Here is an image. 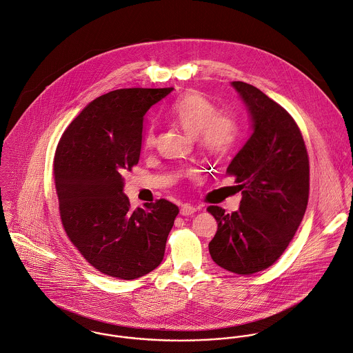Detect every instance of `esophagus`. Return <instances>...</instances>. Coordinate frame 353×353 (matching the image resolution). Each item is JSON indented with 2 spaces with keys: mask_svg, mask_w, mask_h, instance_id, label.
<instances>
[{
  "mask_svg": "<svg viewBox=\"0 0 353 353\" xmlns=\"http://www.w3.org/2000/svg\"><path fill=\"white\" fill-rule=\"evenodd\" d=\"M196 208L195 206H191V205H188V203H185V205H183L181 206V209H180V214L181 215H185V216H188V215H194L195 212H196Z\"/></svg>",
  "mask_w": 353,
  "mask_h": 353,
  "instance_id": "1",
  "label": "esophagus"
}]
</instances>
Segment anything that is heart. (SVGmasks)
Returning <instances> with one entry per match:
<instances>
[{
  "instance_id": "1",
  "label": "heart",
  "mask_w": 353,
  "mask_h": 353,
  "mask_svg": "<svg viewBox=\"0 0 353 353\" xmlns=\"http://www.w3.org/2000/svg\"><path fill=\"white\" fill-rule=\"evenodd\" d=\"M169 117L176 121L190 137L198 138L202 148L210 154H221L234 139V124L230 119L218 114L216 108L198 92H190L176 101ZM145 145L155 143L150 130L144 139Z\"/></svg>"
}]
</instances>
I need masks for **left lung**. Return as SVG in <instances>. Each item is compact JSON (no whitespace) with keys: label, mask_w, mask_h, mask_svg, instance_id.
Masks as SVG:
<instances>
[{"label":"left lung","mask_w":353,"mask_h":353,"mask_svg":"<svg viewBox=\"0 0 353 353\" xmlns=\"http://www.w3.org/2000/svg\"><path fill=\"white\" fill-rule=\"evenodd\" d=\"M232 87L252 132L226 169L241 191L239 210L208 209L218 223L209 251L222 269L248 276L270 268L293 239L308 203L310 163L301 132L282 106L248 83Z\"/></svg>","instance_id":"1"}]
</instances>
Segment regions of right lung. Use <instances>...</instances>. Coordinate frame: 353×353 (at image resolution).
Returning <instances> with one entry per match:
<instances>
[{
	"label": "right lung",
	"mask_w": 353,
	"mask_h": 353,
	"mask_svg": "<svg viewBox=\"0 0 353 353\" xmlns=\"http://www.w3.org/2000/svg\"><path fill=\"white\" fill-rule=\"evenodd\" d=\"M172 91L121 88L101 95L57 145L54 180L64 229L91 266L119 280L159 266L179 214L166 199L132 210L123 177L139 162L145 113Z\"/></svg>",
	"instance_id": "obj_1"
}]
</instances>
